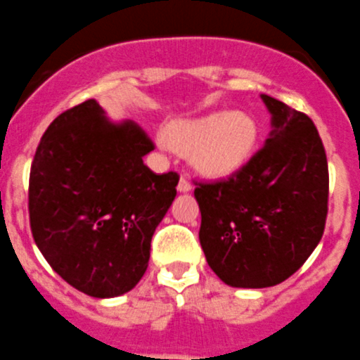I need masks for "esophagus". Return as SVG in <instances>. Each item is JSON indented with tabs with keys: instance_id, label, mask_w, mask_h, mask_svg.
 I'll use <instances>...</instances> for the list:
<instances>
[{
	"instance_id": "1",
	"label": "esophagus",
	"mask_w": 360,
	"mask_h": 360,
	"mask_svg": "<svg viewBox=\"0 0 360 360\" xmlns=\"http://www.w3.org/2000/svg\"><path fill=\"white\" fill-rule=\"evenodd\" d=\"M177 190H179L181 193H186V192H190V190H192V184H190V181H188L186 177L181 176L179 184H177Z\"/></svg>"
}]
</instances>
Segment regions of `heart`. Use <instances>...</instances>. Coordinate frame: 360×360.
Here are the masks:
<instances>
[{"instance_id":"obj_1","label":"heart","mask_w":360,"mask_h":360,"mask_svg":"<svg viewBox=\"0 0 360 360\" xmlns=\"http://www.w3.org/2000/svg\"><path fill=\"white\" fill-rule=\"evenodd\" d=\"M167 140L174 148L193 154L204 176H235L252 160L260 143L258 122L248 112L215 111L168 125Z\"/></svg>"}]
</instances>
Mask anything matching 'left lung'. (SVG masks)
<instances>
[{"instance_id":"1","label":"left lung","mask_w":360,"mask_h":360,"mask_svg":"<svg viewBox=\"0 0 360 360\" xmlns=\"http://www.w3.org/2000/svg\"><path fill=\"white\" fill-rule=\"evenodd\" d=\"M271 112L265 145L240 172L195 188L199 240L229 287L264 289L292 276L312 255L328 212V163L312 120L260 95Z\"/></svg>"}]
</instances>
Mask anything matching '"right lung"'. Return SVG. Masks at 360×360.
<instances>
[{
  "mask_svg": "<svg viewBox=\"0 0 360 360\" xmlns=\"http://www.w3.org/2000/svg\"><path fill=\"white\" fill-rule=\"evenodd\" d=\"M154 143L134 122H111L96 100L68 109L35 150L28 188L39 251L64 281L93 297L134 289L179 176L154 174Z\"/></svg>",
  "mask_w": 360,
  "mask_h": 360,
  "instance_id": "add662e5",
  "label": "right lung"
}]
</instances>
